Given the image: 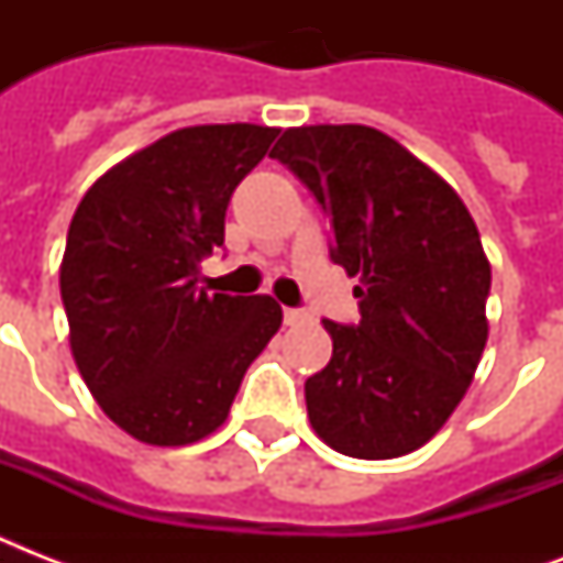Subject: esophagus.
Instances as JSON below:
<instances>
[{"mask_svg": "<svg viewBox=\"0 0 563 563\" xmlns=\"http://www.w3.org/2000/svg\"><path fill=\"white\" fill-rule=\"evenodd\" d=\"M283 321H286V324L289 327H300V324H307L309 321V316L307 312H303V309H283Z\"/></svg>", "mask_w": 563, "mask_h": 563, "instance_id": "34e87169", "label": "esophagus"}]
</instances>
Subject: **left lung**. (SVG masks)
I'll list each match as a JSON object with an SVG mask.
<instances>
[{
	"label": "left lung",
	"instance_id": "1",
	"mask_svg": "<svg viewBox=\"0 0 563 563\" xmlns=\"http://www.w3.org/2000/svg\"><path fill=\"white\" fill-rule=\"evenodd\" d=\"M272 157L316 195L333 263L360 277V324L324 321L333 356L303 385L309 423L353 459L411 453L462 402L488 342L490 263L476 221L376 128H289Z\"/></svg>",
	"mask_w": 563,
	"mask_h": 563
}]
</instances>
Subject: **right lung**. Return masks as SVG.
I'll use <instances>...</instances> for the list:
<instances>
[{"label":"right lung","mask_w":563,"mask_h":563,"mask_svg":"<svg viewBox=\"0 0 563 563\" xmlns=\"http://www.w3.org/2000/svg\"><path fill=\"white\" fill-rule=\"evenodd\" d=\"M277 134L180 128L104 172L75 210L60 263L69 347L101 411L143 444L216 432L280 330L268 295L198 289V265L224 245L230 195Z\"/></svg>","instance_id":"right-lung-1"}]
</instances>
